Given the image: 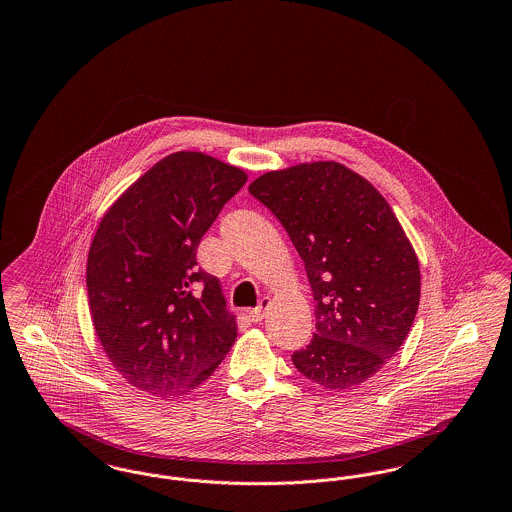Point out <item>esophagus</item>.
Returning <instances> with one entry per match:
<instances>
[{
    "mask_svg": "<svg viewBox=\"0 0 512 512\" xmlns=\"http://www.w3.org/2000/svg\"><path fill=\"white\" fill-rule=\"evenodd\" d=\"M270 299L268 297H263L261 301H259V307H255V309H251L249 311V318L253 320V322H261L265 315H267L268 307H270Z\"/></svg>",
    "mask_w": 512,
    "mask_h": 512,
    "instance_id": "obj_1",
    "label": "esophagus"
}]
</instances>
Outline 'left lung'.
Segmentation results:
<instances>
[{
  "label": "left lung",
  "mask_w": 512,
  "mask_h": 512,
  "mask_svg": "<svg viewBox=\"0 0 512 512\" xmlns=\"http://www.w3.org/2000/svg\"><path fill=\"white\" fill-rule=\"evenodd\" d=\"M305 263L317 332L292 355L328 390H351L403 345L420 301V267L390 203L336 161L270 171L249 184Z\"/></svg>",
  "instance_id": "obj_1"
}]
</instances>
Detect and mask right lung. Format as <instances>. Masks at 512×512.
Here are the masks:
<instances>
[{"label":"right lung","mask_w":512,"mask_h":512,"mask_svg":"<svg viewBox=\"0 0 512 512\" xmlns=\"http://www.w3.org/2000/svg\"><path fill=\"white\" fill-rule=\"evenodd\" d=\"M247 174L201 151L155 163L109 207L88 251L86 286L101 347L155 397L195 390L238 336L219 278L195 251Z\"/></svg>","instance_id":"1"}]
</instances>
